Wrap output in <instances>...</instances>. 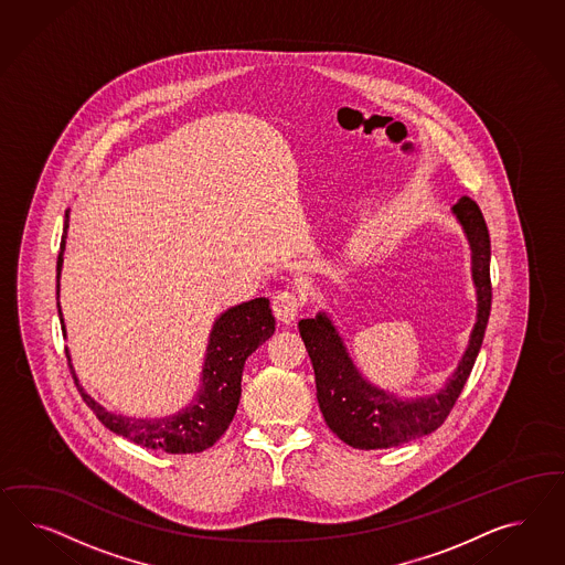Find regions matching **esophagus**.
Instances as JSON below:
<instances>
[{
    "label": "esophagus",
    "instance_id": "1",
    "mask_svg": "<svg viewBox=\"0 0 565 565\" xmlns=\"http://www.w3.org/2000/svg\"><path fill=\"white\" fill-rule=\"evenodd\" d=\"M300 307H302V296H300V291L296 290H279L275 294L274 302H271L275 319L281 323H291Z\"/></svg>",
    "mask_w": 565,
    "mask_h": 565
}]
</instances>
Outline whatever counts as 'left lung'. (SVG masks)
I'll use <instances>...</instances> for the list:
<instances>
[{
    "label": "left lung",
    "mask_w": 565,
    "mask_h": 565,
    "mask_svg": "<svg viewBox=\"0 0 565 565\" xmlns=\"http://www.w3.org/2000/svg\"><path fill=\"white\" fill-rule=\"evenodd\" d=\"M451 211L470 242L479 312L462 360L454 375L445 381L444 390L437 394L402 399L360 375L343 345L342 335L326 312L298 323L315 369L317 399L327 427L350 447L387 449L437 430L462 394L479 356L491 312V238L479 205L472 199L462 196Z\"/></svg>",
    "instance_id": "left-lung-1"
}]
</instances>
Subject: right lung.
Segmentation results:
<instances>
[{"label":"right lung","instance_id":"obj_1","mask_svg":"<svg viewBox=\"0 0 565 565\" xmlns=\"http://www.w3.org/2000/svg\"><path fill=\"white\" fill-rule=\"evenodd\" d=\"M68 225L70 217L66 211L64 234L57 255V312L64 338L66 327L60 308V274L64 263ZM274 331L275 319L267 298H255L242 302L238 307L227 308L220 315V319H215L211 329L199 392L190 399L189 406L161 418H137L105 411L78 383L70 360L68 348L66 359L70 373L74 376V383L86 406L97 414V418L109 430L147 449H157L166 454H199L215 444L230 427L242 394L239 383L244 362L258 345H263L274 335Z\"/></svg>","mask_w":565,"mask_h":565}]
</instances>
